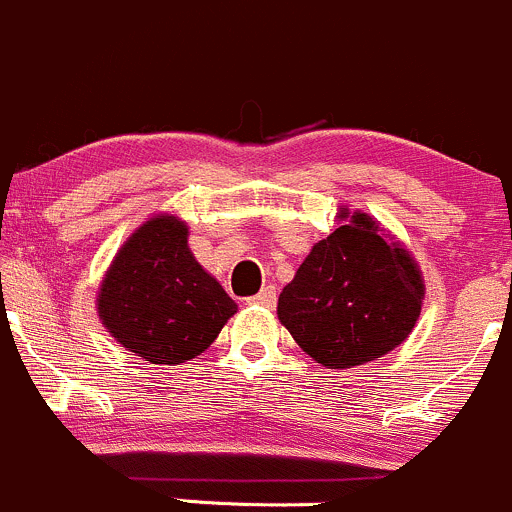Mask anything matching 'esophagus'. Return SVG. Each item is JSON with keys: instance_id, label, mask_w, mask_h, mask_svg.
I'll return each instance as SVG.
<instances>
[{"instance_id": "34e87169", "label": "esophagus", "mask_w": 512, "mask_h": 512, "mask_svg": "<svg viewBox=\"0 0 512 512\" xmlns=\"http://www.w3.org/2000/svg\"><path fill=\"white\" fill-rule=\"evenodd\" d=\"M249 303H254V306H263V308H273L276 306V288L263 286L256 296L249 298Z\"/></svg>"}]
</instances>
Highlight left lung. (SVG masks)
<instances>
[{
  "instance_id": "1",
  "label": "left lung",
  "mask_w": 512,
  "mask_h": 512,
  "mask_svg": "<svg viewBox=\"0 0 512 512\" xmlns=\"http://www.w3.org/2000/svg\"><path fill=\"white\" fill-rule=\"evenodd\" d=\"M421 301V271L411 254L366 214H353L298 266L278 296V321L313 361L351 368L406 341Z\"/></svg>"
}]
</instances>
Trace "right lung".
<instances>
[{
    "mask_svg": "<svg viewBox=\"0 0 512 512\" xmlns=\"http://www.w3.org/2000/svg\"><path fill=\"white\" fill-rule=\"evenodd\" d=\"M176 216L146 221L106 271L99 316L111 336L136 356L176 366L204 353L236 303L199 266Z\"/></svg>",
    "mask_w": 512,
    "mask_h": 512,
    "instance_id": "add662e5",
    "label": "right lung"
}]
</instances>
